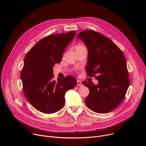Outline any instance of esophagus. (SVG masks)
Instances as JSON below:
<instances>
[{"mask_svg": "<svg viewBox=\"0 0 146 146\" xmlns=\"http://www.w3.org/2000/svg\"><path fill=\"white\" fill-rule=\"evenodd\" d=\"M77 86L78 87H82L83 86V84H82V82L80 80H77Z\"/></svg>", "mask_w": 146, "mask_h": 146, "instance_id": "1", "label": "esophagus"}]
</instances>
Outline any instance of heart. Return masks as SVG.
Masks as SVG:
<instances>
[{
	"instance_id": "1",
	"label": "heart",
	"mask_w": 146,
	"mask_h": 146,
	"mask_svg": "<svg viewBox=\"0 0 146 146\" xmlns=\"http://www.w3.org/2000/svg\"><path fill=\"white\" fill-rule=\"evenodd\" d=\"M81 47H82V46H78L77 47V48H81Z\"/></svg>"
}]
</instances>
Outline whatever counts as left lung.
Here are the masks:
<instances>
[{"label": "left lung", "instance_id": "obj_1", "mask_svg": "<svg viewBox=\"0 0 146 146\" xmlns=\"http://www.w3.org/2000/svg\"><path fill=\"white\" fill-rule=\"evenodd\" d=\"M77 38L83 41L88 51L87 73L96 75L99 81L97 85L82 82L90 90L86 105L95 113L110 112L121 103L129 86L125 57L110 38L99 33L84 31Z\"/></svg>", "mask_w": 146, "mask_h": 146}]
</instances>
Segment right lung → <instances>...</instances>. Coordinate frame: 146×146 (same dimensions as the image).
<instances>
[{
    "instance_id": "right-lung-1",
    "label": "right lung",
    "mask_w": 146,
    "mask_h": 146,
    "mask_svg": "<svg viewBox=\"0 0 146 146\" xmlns=\"http://www.w3.org/2000/svg\"><path fill=\"white\" fill-rule=\"evenodd\" d=\"M76 31L48 36L37 42L27 54L21 78L24 95L36 110L46 114L60 110L65 105L66 92L75 87L72 76L53 80V67L59 63Z\"/></svg>"
}]
</instances>
